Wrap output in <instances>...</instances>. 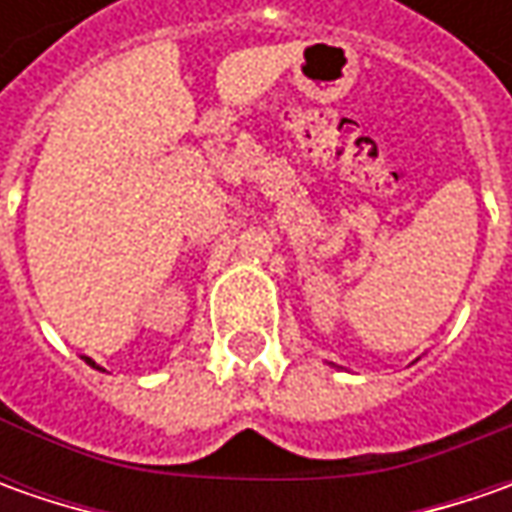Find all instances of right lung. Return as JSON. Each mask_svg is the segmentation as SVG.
I'll list each match as a JSON object with an SVG mask.
<instances>
[{"instance_id": "1", "label": "right lung", "mask_w": 512, "mask_h": 512, "mask_svg": "<svg viewBox=\"0 0 512 512\" xmlns=\"http://www.w3.org/2000/svg\"><path fill=\"white\" fill-rule=\"evenodd\" d=\"M82 359H85V362H88V364H90V367H96V370H102V367H99V364L93 362V359H90V356H82Z\"/></svg>"}]
</instances>
